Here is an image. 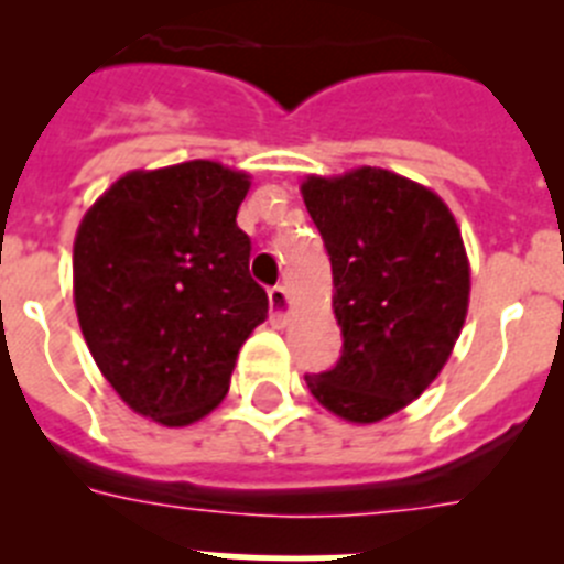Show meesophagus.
Listing matches in <instances>:
<instances>
[{
    "label": "esophagus",
    "mask_w": 564,
    "mask_h": 564,
    "mask_svg": "<svg viewBox=\"0 0 564 564\" xmlns=\"http://www.w3.org/2000/svg\"><path fill=\"white\" fill-rule=\"evenodd\" d=\"M268 299H271V322H273V325H285L288 307H291L288 291L282 285H273L271 291H268Z\"/></svg>",
    "instance_id": "esophagus-1"
}]
</instances>
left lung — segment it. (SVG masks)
Listing matches in <instances>:
<instances>
[{
  "mask_svg": "<svg viewBox=\"0 0 564 564\" xmlns=\"http://www.w3.org/2000/svg\"><path fill=\"white\" fill-rule=\"evenodd\" d=\"M302 197L333 268L341 358L307 390L325 410L376 423L443 370L468 307L460 228L430 188L387 169L307 177Z\"/></svg>",
  "mask_w": 564,
  "mask_h": 564,
  "instance_id": "obj_1",
  "label": "left lung"
}]
</instances>
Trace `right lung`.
<instances>
[{
  "mask_svg": "<svg viewBox=\"0 0 564 564\" xmlns=\"http://www.w3.org/2000/svg\"><path fill=\"white\" fill-rule=\"evenodd\" d=\"M248 186L212 161L129 172L78 226L73 293L89 352L163 426L200 421L226 398L239 347L268 318L237 226Z\"/></svg>",
  "mask_w": 564,
  "mask_h": 564,
  "instance_id": "obj_1",
  "label": "right lung"
}]
</instances>
